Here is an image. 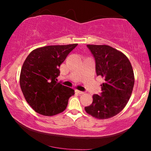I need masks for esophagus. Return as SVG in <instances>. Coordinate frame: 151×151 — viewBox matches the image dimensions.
Returning <instances> with one entry per match:
<instances>
[{"instance_id": "1", "label": "esophagus", "mask_w": 151, "mask_h": 151, "mask_svg": "<svg viewBox=\"0 0 151 151\" xmlns=\"http://www.w3.org/2000/svg\"><path fill=\"white\" fill-rule=\"evenodd\" d=\"M76 93H78L79 94H84V92L83 91H78V90H76Z\"/></svg>"}]
</instances>
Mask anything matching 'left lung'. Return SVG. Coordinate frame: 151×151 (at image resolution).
I'll return each instance as SVG.
<instances>
[{
    "label": "left lung",
    "instance_id": "obj_1",
    "mask_svg": "<svg viewBox=\"0 0 151 151\" xmlns=\"http://www.w3.org/2000/svg\"><path fill=\"white\" fill-rule=\"evenodd\" d=\"M95 60L97 76L104 78L101 94H94L86 112L99 119L116 115L126 106L133 89L134 73L123 53L108 45H86Z\"/></svg>",
    "mask_w": 151,
    "mask_h": 151
}]
</instances>
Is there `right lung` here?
I'll return each instance as SVG.
<instances>
[{"label": "right lung", "instance_id": "obj_1", "mask_svg": "<svg viewBox=\"0 0 151 151\" xmlns=\"http://www.w3.org/2000/svg\"><path fill=\"white\" fill-rule=\"evenodd\" d=\"M78 44L47 46L32 50L24 60L20 85L25 99L33 110L45 116L62 112L73 88L58 83L59 67Z\"/></svg>", "mask_w": 151, "mask_h": 151}]
</instances>
